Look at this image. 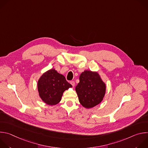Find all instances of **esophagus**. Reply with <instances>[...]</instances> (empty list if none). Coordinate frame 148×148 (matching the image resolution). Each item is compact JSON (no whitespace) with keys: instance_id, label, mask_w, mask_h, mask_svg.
Masks as SVG:
<instances>
[{"instance_id":"1","label":"esophagus","mask_w":148,"mask_h":148,"mask_svg":"<svg viewBox=\"0 0 148 148\" xmlns=\"http://www.w3.org/2000/svg\"><path fill=\"white\" fill-rule=\"evenodd\" d=\"M70 84L73 86V87L75 86V82L74 81H70Z\"/></svg>"}]
</instances>
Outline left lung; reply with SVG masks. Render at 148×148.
I'll return each mask as SVG.
<instances>
[{
    "label": "left lung",
    "mask_w": 148,
    "mask_h": 148,
    "mask_svg": "<svg viewBox=\"0 0 148 148\" xmlns=\"http://www.w3.org/2000/svg\"><path fill=\"white\" fill-rule=\"evenodd\" d=\"M79 82L75 87L79 102L87 109L99 104L106 92V84L97 71L85 70L79 75Z\"/></svg>",
    "instance_id": "obj_1"
}]
</instances>
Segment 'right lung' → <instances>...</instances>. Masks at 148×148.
<instances>
[{
    "label": "right lung",
    "instance_id": "1",
    "mask_svg": "<svg viewBox=\"0 0 148 148\" xmlns=\"http://www.w3.org/2000/svg\"><path fill=\"white\" fill-rule=\"evenodd\" d=\"M72 86L65 77L51 69L44 73L37 82V90L41 99L49 105H55L61 101L63 93Z\"/></svg>",
    "mask_w": 148,
    "mask_h": 148
}]
</instances>
